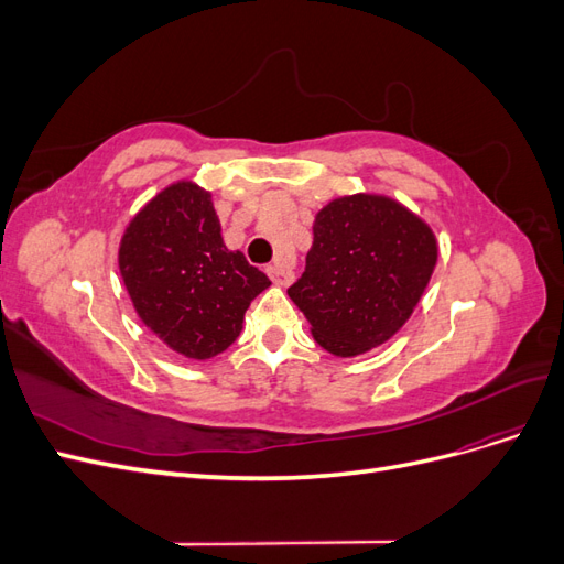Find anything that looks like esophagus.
Here are the masks:
<instances>
[{
	"mask_svg": "<svg viewBox=\"0 0 564 564\" xmlns=\"http://www.w3.org/2000/svg\"><path fill=\"white\" fill-rule=\"evenodd\" d=\"M268 275L278 286H289L294 280V272L282 268V265H268Z\"/></svg>",
	"mask_w": 564,
	"mask_h": 564,
	"instance_id": "34e87169",
	"label": "esophagus"
}]
</instances>
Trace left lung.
I'll return each mask as SVG.
<instances>
[{
	"label": "left lung",
	"instance_id": "left-lung-1",
	"mask_svg": "<svg viewBox=\"0 0 564 564\" xmlns=\"http://www.w3.org/2000/svg\"><path fill=\"white\" fill-rule=\"evenodd\" d=\"M435 263L423 218L386 195H346L317 212L305 272L286 294L324 350L355 357L402 329Z\"/></svg>",
	"mask_w": 564,
	"mask_h": 564
}]
</instances>
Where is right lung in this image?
Instances as JSON below:
<instances>
[{
    "label": "right lung",
    "instance_id": "1",
    "mask_svg": "<svg viewBox=\"0 0 564 564\" xmlns=\"http://www.w3.org/2000/svg\"><path fill=\"white\" fill-rule=\"evenodd\" d=\"M119 275L141 322L191 360H209L240 336L249 303L270 286L220 237L212 193L176 181L135 214L119 242Z\"/></svg>",
    "mask_w": 564,
    "mask_h": 564
}]
</instances>
